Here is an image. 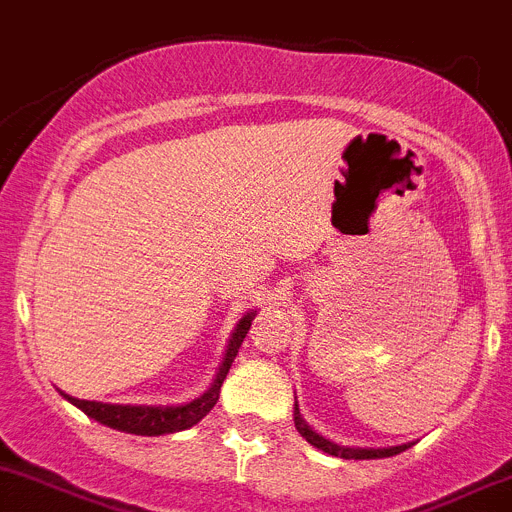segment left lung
Segmentation results:
<instances>
[{
	"label": "left lung",
	"mask_w": 512,
	"mask_h": 512,
	"mask_svg": "<svg viewBox=\"0 0 512 512\" xmlns=\"http://www.w3.org/2000/svg\"><path fill=\"white\" fill-rule=\"evenodd\" d=\"M293 421H296L298 434H301L303 439H306L311 446H316L319 451L329 454V457H339V459H385V457H395V454H400V451H405L408 446H411V444H398V446H377V449H372V446L336 444V441L321 436L319 431H313V428L308 426L306 421H303L301 411H298V403H296V408H293Z\"/></svg>",
	"instance_id": "1"
}]
</instances>
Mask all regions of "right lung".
<instances>
[{"mask_svg": "<svg viewBox=\"0 0 512 512\" xmlns=\"http://www.w3.org/2000/svg\"><path fill=\"white\" fill-rule=\"evenodd\" d=\"M257 311H247L242 319L234 326L232 336H229L227 349H224L222 365L216 370L214 382L209 385L206 393H201L199 398L188 400L181 405H122V403H99V400H78L73 395L61 393L68 403H73L76 408L86 413L94 421L104 423L109 428H117L124 434L135 436H163V434H176V431H186V428L196 426L206 413L211 411L219 400V390H222V382L227 380V372L232 367L234 357H237L239 347L245 342L247 331H250L252 319H255Z\"/></svg>", "mask_w": 512, "mask_h": 512, "instance_id": "obj_1", "label": "right lung"}]
</instances>
